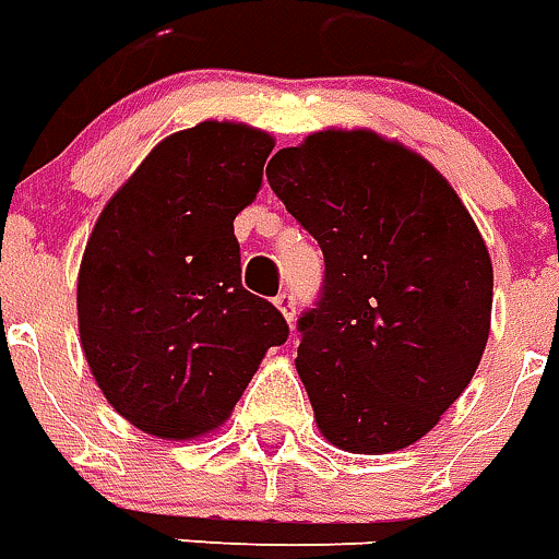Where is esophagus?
Here are the masks:
<instances>
[{
  "mask_svg": "<svg viewBox=\"0 0 559 559\" xmlns=\"http://www.w3.org/2000/svg\"><path fill=\"white\" fill-rule=\"evenodd\" d=\"M274 306L280 308V314L288 320V323H294V314H297V302H294V294L292 292H280L276 294Z\"/></svg>",
  "mask_w": 559,
  "mask_h": 559,
  "instance_id": "obj_1",
  "label": "esophagus"
}]
</instances>
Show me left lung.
I'll use <instances>...</instances> for the list:
<instances>
[{"mask_svg": "<svg viewBox=\"0 0 559 559\" xmlns=\"http://www.w3.org/2000/svg\"><path fill=\"white\" fill-rule=\"evenodd\" d=\"M265 173L325 257L294 360L317 430L349 453L409 448L488 346L493 265L479 227L430 160L372 129L311 132Z\"/></svg>", "mask_w": 559, "mask_h": 559, "instance_id": "8db88e82", "label": "left lung"}]
</instances>
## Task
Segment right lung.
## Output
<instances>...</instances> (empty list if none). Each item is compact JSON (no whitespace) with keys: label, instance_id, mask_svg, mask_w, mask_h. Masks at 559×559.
<instances>
[{"label":"right lung","instance_id":"1","mask_svg":"<svg viewBox=\"0 0 559 559\" xmlns=\"http://www.w3.org/2000/svg\"><path fill=\"white\" fill-rule=\"evenodd\" d=\"M271 150L265 129L236 120L173 132L88 236L80 346L115 413L155 439L218 430L265 352L288 337L283 314L242 288L234 236Z\"/></svg>","mask_w":559,"mask_h":559}]
</instances>
